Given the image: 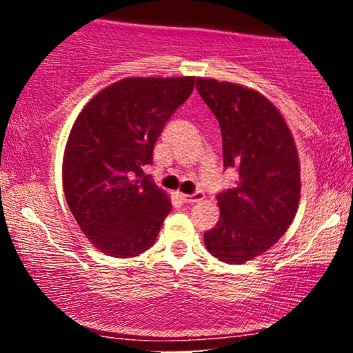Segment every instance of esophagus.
<instances>
[{
    "instance_id": "34e87169",
    "label": "esophagus",
    "mask_w": 353,
    "mask_h": 353,
    "mask_svg": "<svg viewBox=\"0 0 353 353\" xmlns=\"http://www.w3.org/2000/svg\"><path fill=\"white\" fill-rule=\"evenodd\" d=\"M179 197L182 202H185V204H196V202H201L204 199V192L197 190V192L194 194H179Z\"/></svg>"
}]
</instances>
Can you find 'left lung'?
Wrapping results in <instances>:
<instances>
[{
  "instance_id": "left-lung-1",
  "label": "left lung",
  "mask_w": 353,
  "mask_h": 353,
  "mask_svg": "<svg viewBox=\"0 0 353 353\" xmlns=\"http://www.w3.org/2000/svg\"><path fill=\"white\" fill-rule=\"evenodd\" d=\"M196 88L219 121L224 168L239 172L237 184L217 194L221 217L204 242L219 261L242 264L292 224L301 199L297 149L282 114L261 92L204 78Z\"/></svg>"
}]
</instances>
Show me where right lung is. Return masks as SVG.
Returning <instances> with one entry per match:
<instances>
[{"label":"right lung","instance_id":"right-lung-1","mask_svg":"<svg viewBox=\"0 0 353 353\" xmlns=\"http://www.w3.org/2000/svg\"><path fill=\"white\" fill-rule=\"evenodd\" d=\"M196 78H125L84 106L68 139L63 188L72 216L104 254L134 257L156 242L171 201L144 174Z\"/></svg>","mask_w":353,"mask_h":353}]
</instances>
